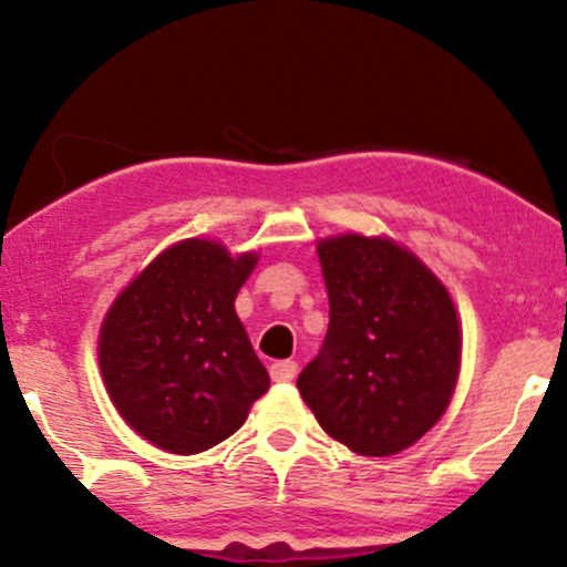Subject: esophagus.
Wrapping results in <instances>:
<instances>
[{
    "instance_id": "esophagus-1",
    "label": "esophagus",
    "mask_w": 567,
    "mask_h": 567,
    "mask_svg": "<svg viewBox=\"0 0 567 567\" xmlns=\"http://www.w3.org/2000/svg\"><path fill=\"white\" fill-rule=\"evenodd\" d=\"M296 370H298L296 362L285 360V362H275V365L269 368V373L275 383H290L292 379H296Z\"/></svg>"
}]
</instances>
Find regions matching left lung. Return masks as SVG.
<instances>
[{"mask_svg": "<svg viewBox=\"0 0 567 567\" xmlns=\"http://www.w3.org/2000/svg\"><path fill=\"white\" fill-rule=\"evenodd\" d=\"M328 288L324 347L298 392L328 437L386 458L445 415L461 373V320L442 279L392 237L360 231L317 243Z\"/></svg>", "mask_w": 567, "mask_h": 567, "instance_id": "left-lung-1", "label": "left lung"}]
</instances>
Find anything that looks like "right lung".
I'll return each mask as SVG.
<instances>
[{
    "mask_svg": "<svg viewBox=\"0 0 567 567\" xmlns=\"http://www.w3.org/2000/svg\"><path fill=\"white\" fill-rule=\"evenodd\" d=\"M258 252L181 239L148 261L109 306L97 365L122 421L154 447L194 455L231 437L269 373L234 301Z\"/></svg>",
    "mask_w": 567,
    "mask_h": 567,
    "instance_id": "1",
    "label": "right lung"
}]
</instances>
